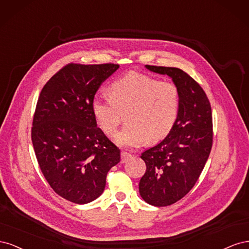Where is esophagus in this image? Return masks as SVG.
<instances>
[{
	"label": "esophagus",
	"mask_w": 249,
	"mask_h": 249,
	"mask_svg": "<svg viewBox=\"0 0 249 249\" xmlns=\"http://www.w3.org/2000/svg\"><path fill=\"white\" fill-rule=\"evenodd\" d=\"M131 157H132L131 154L126 153V152H122V163H125L127 160L130 159Z\"/></svg>",
	"instance_id": "34e87169"
}]
</instances>
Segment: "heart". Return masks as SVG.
Here are the masks:
<instances>
[{
  "label": "heart",
  "instance_id": "b5f03b06",
  "mask_svg": "<svg viewBox=\"0 0 249 249\" xmlns=\"http://www.w3.org/2000/svg\"><path fill=\"white\" fill-rule=\"evenodd\" d=\"M110 97H95L91 105L101 130L112 136L126 115L127 124L114 137L120 147H139L164 139L175 126L179 92L172 83L131 71L111 83Z\"/></svg>",
  "mask_w": 249,
  "mask_h": 249
}]
</instances>
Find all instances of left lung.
Wrapping results in <instances>:
<instances>
[{"label":"left lung","instance_id":"1","mask_svg":"<svg viewBox=\"0 0 249 249\" xmlns=\"http://www.w3.org/2000/svg\"><path fill=\"white\" fill-rule=\"evenodd\" d=\"M168 76L179 92V110L175 126L160 143L143 152L146 170L139 193L155 207L170 206L189 192L200 176L213 142L212 111L196 81L177 67L145 65Z\"/></svg>","mask_w":249,"mask_h":249}]
</instances>
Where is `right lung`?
Instances as JSON below:
<instances>
[{"instance_id": "right-lung-1", "label": "right lung", "mask_w": 249, "mask_h": 249, "mask_svg": "<svg viewBox=\"0 0 249 249\" xmlns=\"http://www.w3.org/2000/svg\"><path fill=\"white\" fill-rule=\"evenodd\" d=\"M117 64H69L53 76L37 102L32 143L39 167L60 196L79 205L104 192L120 150L97 127L91 105Z\"/></svg>"}]
</instances>
